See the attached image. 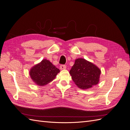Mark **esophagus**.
<instances>
[{
	"instance_id": "1",
	"label": "esophagus",
	"mask_w": 130,
	"mask_h": 130,
	"mask_svg": "<svg viewBox=\"0 0 130 130\" xmlns=\"http://www.w3.org/2000/svg\"><path fill=\"white\" fill-rule=\"evenodd\" d=\"M66 66L65 65H61L60 66V69L61 70H64V69H66Z\"/></svg>"
}]
</instances>
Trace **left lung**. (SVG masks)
Here are the masks:
<instances>
[{
    "instance_id": "obj_1",
    "label": "left lung",
    "mask_w": 130,
    "mask_h": 130,
    "mask_svg": "<svg viewBox=\"0 0 130 130\" xmlns=\"http://www.w3.org/2000/svg\"><path fill=\"white\" fill-rule=\"evenodd\" d=\"M101 73V70L97 66L82 58L76 59L70 71L75 84L83 89L97 85Z\"/></svg>"
}]
</instances>
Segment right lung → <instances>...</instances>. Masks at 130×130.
I'll list each match as a JSON object with an SVG mask.
<instances>
[{
    "label": "right lung",
    "instance_id": "obj_1",
    "mask_svg": "<svg viewBox=\"0 0 130 130\" xmlns=\"http://www.w3.org/2000/svg\"><path fill=\"white\" fill-rule=\"evenodd\" d=\"M59 72V69L48 60L43 59L31 69L29 75L36 84L43 86L52 81Z\"/></svg>",
    "mask_w": 130,
    "mask_h": 130
}]
</instances>
